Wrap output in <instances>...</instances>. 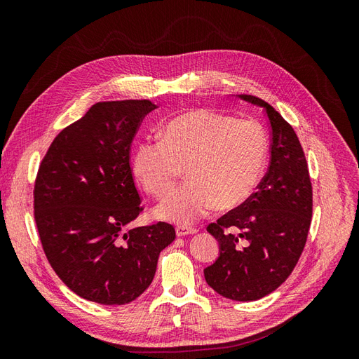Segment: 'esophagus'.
Returning <instances> with one entry per match:
<instances>
[{"label":"esophagus","mask_w":359,"mask_h":359,"mask_svg":"<svg viewBox=\"0 0 359 359\" xmlns=\"http://www.w3.org/2000/svg\"><path fill=\"white\" fill-rule=\"evenodd\" d=\"M177 236H187V235H194L198 231L193 229V227H186V226H178L177 229Z\"/></svg>","instance_id":"34e87169"}]
</instances>
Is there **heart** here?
<instances>
[{
    "label": "heart",
    "mask_w": 359,
    "mask_h": 359,
    "mask_svg": "<svg viewBox=\"0 0 359 359\" xmlns=\"http://www.w3.org/2000/svg\"><path fill=\"white\" fill-rule=\"evenodd\" d=\"M268 158L266 130L256 119H235L208 109L181 114L163 127L161 140H142L132 156L136 180L165 196L187 166L190 181L154 211L161 220L191 224L219 206L244 203L262 177Z\"/></svg>",
    "instance_id": "b5f03b06"
}]
</instances>
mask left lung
Here are the masks:
<instances>
[{
	"instance_id": "obj_1",
	"label": "left lung",
	"mask_w": 359,
	"mask_h": 359,
	"mask_svg": "<svg viewBox=\"0 0 359 359\" xmlns=\"http://www.w3.org/2000/svg\"><path fill=\"white\" fill-rule=\"evenodd\" d=\"M236 97L265 111L271 126V161L257 191L206 227L219 241L220 255L203 276L224 298L256 301L286 281L298 264L311 223L313 193L295 130L262 99ZM231 226L241 233L231 234Z\"/></svg>"
}]
</instances>
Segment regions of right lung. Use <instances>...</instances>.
<instances>
[{
  "label": "right lung",
  "mask_w": 359,
  "mask_h": 359,
  "mask_svg": "<svg viewBox=\"0 0 359 359\" xmlns=\"http://www.w3.org/2000/svg\"><path fill=\"white\" fill-rule=\"evenodd\" d=\"M149 100L102 102L53 139L39 168L34 219L50 266L70 290L123 306L148 289L172 224L127 229L139 212L130 145Z\"/></svg>",
  "instance_id": "right-lung-1"
}]
</instances>
